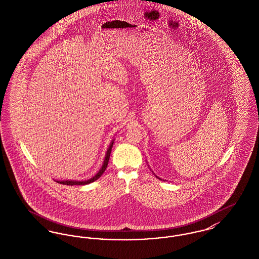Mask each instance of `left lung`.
<instances>
[{
	"label": "left lung",
	"instance_id": "left-lung-1",
	"mask_svg": "<svg viewBox=\"0 0 259 259\" xmlns=\"http://www.w3.org/2000/svg\"><path fill=\"white\" fill-rule=\"evenodd\" d=\"M149 167H150V166H149ZM151 170H152V169H151ZM152 173H153V172H152ZM153 174H154V173H153ZM154 176H155V177H156V178H158V179H159V180H161V179H160V178H159V177H157V176H156V175H155V174H154Z\"/></svg>",
	"mask_w": 259,
	"mask_h": 259
}]
</instances>
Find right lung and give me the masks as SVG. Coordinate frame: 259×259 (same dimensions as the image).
Returning <instances> with one entry per match:
<instances>
[{
    "label": "right lung",
    "instance_id": "1",
    "mask_svg": "<svg viewBox=\"0 0 259 259\" xmlns=\"http://www.w3.org/2000/svg\"><path fill=\"white\" fill-rule=\"evenodd\" d=\"M113 143H114V139H112V141L110 142L109 144V147L107 149V153H106V156H105V159H104V162H103V165L101 169L98 171V173L93 176L90 179L88 180H85V181H77V180H56L57 182L60 183V184H63V185H69V186H74V185H88L92 182H95L96 180H98L105 172V170L107 169V164H108V160H109V156H110V152H111V149H112V146H113Z\"/></svg>",
    "mask_w": 259,
    "mask_h": 259
}]
</instances>
